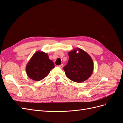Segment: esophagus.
<instances>
[{"mask_svg":"<svg viewBox=\"0 0 123 123\" xmlns=\"http://www.w3.org/2000/svg\"><path fill=\"white\" fill-rule=\"evenodd\" d=\"M59 67L61 68H63V67H64V65H63V64H61V65L59 66Z\"/></svg>","mask_w":123,"mask_h":123,"instance_id":"esophagus-1","label":"esophagus"}]
</instances>
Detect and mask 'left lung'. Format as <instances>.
I'll return each instance as SVG.
<instances>
[{
    "label": "left lung",
    "mask_w": 123,
    "mask_h": 123,
    "mask_svg": "<svg viewBox=\"0 0 123 123\" xmlns=\"http://www.w3.org/2000/svg\"><path fill=\"white\" fill-rule=\"evenodd\" d=\"M68 55V64L64 67L67 77L76 83H82L88 80L94 69L91 57L79 48L69 52Z\"/></svg>",
    "instance_id": "left-lung-1"
}]
</instances>
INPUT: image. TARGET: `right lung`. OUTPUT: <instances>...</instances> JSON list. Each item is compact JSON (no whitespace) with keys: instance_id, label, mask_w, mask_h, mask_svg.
<instances>
[{"instance_id":"obj_1","label":"right lung","mask_w":123,"mask_h":123,"mask_svg":"<svg viewBox=\"0 0 123 123\" xmlns=\"http://www.w3.org/2000/svg\"><path fill=\"white\" fill-rule=\"evenodd\" d=\"M54 67L53 62L49 59L47 53L38 51L27 63L25 71L30 79L39 81L45 78Z\"/></svg>"}]
</instances>
